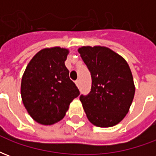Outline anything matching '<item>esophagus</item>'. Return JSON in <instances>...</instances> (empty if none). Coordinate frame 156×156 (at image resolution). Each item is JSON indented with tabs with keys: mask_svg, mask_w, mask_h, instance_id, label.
Segmentation results:
<instances>
[{
	"mask_svg": "<svg viewBox=\"0 0 156 156\" xmlns=\"http://www.w3.org/2000/svg\"><path fill=\"white\" fill-rule=\"evenodd\" d=\"M75 83H76V85L78 86V88H79V87H80V83H79V80H76V81H75Z\"/></svg>",
	"mask_w": 156,
	"mask_h": 156,
	"instance_id": "obj_1",
	"label": "esophagus"
}]
</instances>
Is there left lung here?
I'll return each instance as SVG.
<instances>
[{
  "mask_svg": "<svg viewBox=\"0 0 156 156\" xmlns=\"http://www.w3.org/2000/svg\"><path fill=\"white\" fill-rule=\"evenodd\" d=\"M78 52L92 78L91 91L79 97L88 120L102 128L119 124L129 112L135 91L129 65L105 47H83Z\"/></svg>",
  "mask_w": 156,
  "mask_h": 156,
  "instance_id": "1",
  "label": "left lung"
}]
</instances>
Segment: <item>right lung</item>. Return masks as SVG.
<instances>
[{"label":"right lung","mask_w":156,"mask_h":156,"mask_svg":"<svg viewBox=\"0 0 156 156\" xmlns=\"http://www.w3.org/2000/svg\"><path fill=\"white\" fill-rule=\"evenodd\" d=\"M68 53V50L58 47L45 48L26 68L21 85L22 102L39 124L50 125L61 120L80 94L65 66Z\"/></svg>","instance_id":"right-lung-1"}]
</instances>
